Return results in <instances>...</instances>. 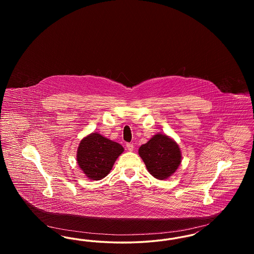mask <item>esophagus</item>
Listing matches in <instances>:
<instances>
[{"label":"esophagus","instance_id":"1","mask_svg":"<svg viewBox=\"0 0 254 254\" xmlns=\"http://www.w3.org/2000/svg\"><path fill=\"white\" fill-rule=\"evenodd\" d=\"M127 148L129 151H132L133 148H134V145L130 144V143H127Z\"/></svg>","mask_w":254,"mask_h":254}]
</instances>
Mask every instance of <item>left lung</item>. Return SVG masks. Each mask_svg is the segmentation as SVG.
<instances>
[{
  "label": "left lung",
  "mask_w": 254,
  "mask_h": 254,
  "mask_svg": "<svg viewBox=\"0 0 254 254\" xmlns=\"http://www.w3.org/2000/svg\"><path fill=\"white\" fill-rule=\"evenodd\" d=\"M148 172L159 180L171 176L181 164V150L177 143L169 136L158 133L139 148Z\"/></svg>",
  "instance_id": "left-lung-1"
}]
</instances>
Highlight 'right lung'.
<instances>
[{
    "label": "right lung",
    "mask_w": 254,
    "mask_h": 254,
    "mask_svg": "<svg viewBox=\"0 0 254 254\" xmlns=\"http://www.w3.org/2000/svg\"><path fill=\"white\" fill-rule=\"evenodd\" d=\"M123 151L124 147L120 144L93 132L80 142L77 163L86 177L97 181L109 174Z\"/></svg>",
    "instance_id": "obj_1"
}]
</instances>
